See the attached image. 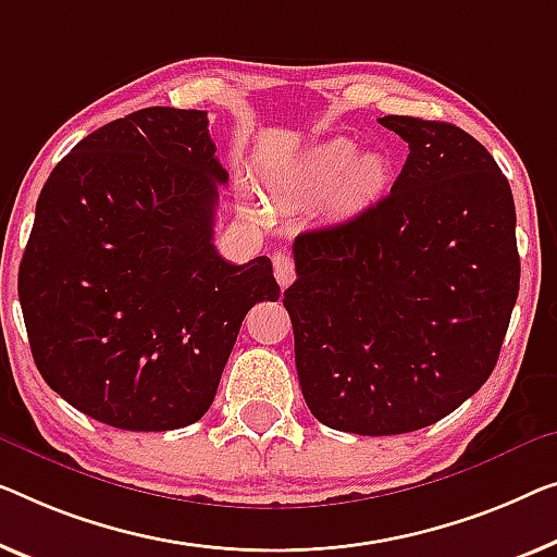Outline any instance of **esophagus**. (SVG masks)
I'll list each match as a JSON object with an SVG mask.
<instances>
[{"label":"esophagus","instance_id":"obj_1","mask_svg":"<svg viewBox=\"0 0 557 557\" xmlns=\"http://www.w3.org/2000/svg\"><path fill=\"white\" fill-rule=\"evenodd\" d=\"M272 268H275V277H277V285L282 289H287L289 285L295 282V262L289 260V255L285 252H277L275 257H272Z\"/></svg>","mask_w":557,"mask_h":557}]
</instances>
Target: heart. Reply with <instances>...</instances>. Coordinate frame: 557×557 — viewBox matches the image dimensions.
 <instances>
[{"label":"heart","instance_id":"heart-1","mask_svg":"<svg viewBox=\"0 0 557 557\" xmlns=\"http://www.w3.org/2000/svg\"><path fill=\"white\" fill-rule=\"evenodd\" d=\"M387 160L380 152H360L347 137L312 147L277 182L285 202H314L327 197L335 212H355L370 205L387 185Z\"/></svg>","mask_w":557,"mask_h":557}]
</instances>
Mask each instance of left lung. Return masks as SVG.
Listing matches in <instances>:
<instances>
[{
  "mask_svg": "<svg viewBox=\"0 0 557 557\" xmlns=\"http://www.w3.org/2000/svg\"><path fill=\"white\" fill-rule=\"evenodd\" d=\"M410 147L393 189L297 235L285 289L297 377L322 425L428 428L475 395L520 289L516 202L493 154L450 122L377 120Z\"/></svg>",
  "mask_w": 557,
  "mask_h": 557,
  "instance_id": "left-lung-1",
  "label": "left lung"
}]
</instances>
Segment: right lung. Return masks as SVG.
<instances>
[{
	"mask_svg": "<svg viewBox=\"0 0 557 557\" xmlns=\"http://www.w3.org/2000/svg\"><path fill=\"white\" fill-rule=\"evenodd\" d=\"M207 112L147 107L87 135L41 187L20 305L45 383L104 425L160 433L210 410L270 257L214 250Z\"/></svg>",
	"mask_w": 557,
	"mask_h": 557,
	"instance_id": "1",
	"label": "right lung"
}]
</instances>
